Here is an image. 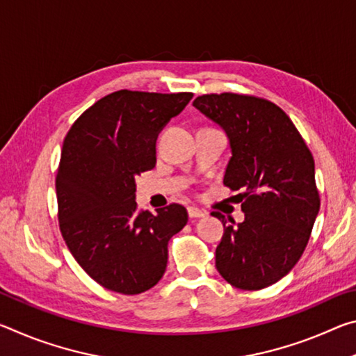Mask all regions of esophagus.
Segmentation results:
<instances>
[{"instance_id": "1", "label": "esophagus", "mask_w": 356, "mask_h": 356, "mask_svg": "<svg viewBox=\"0 0 356 356\" xmlns=\"http://www.w3.org/2000/svg\"><path fill=\"white\" fill-rule=\"evenodd\" d=\"M207 215V212H204V210L197 209V207H188V216L190 218H204V216Z\"/></svg>"}]
</instances>
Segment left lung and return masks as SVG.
Instances as JSON below:
<instances>
[{
  "mask_svg": "<svg viewBox=\"0 0 356 356\" xmlns=\"http://www.w3.org/2000/svg\"><path fill=\"white\" fill-rule=\"evenodd\" d=\"M193 106L226 131L232 156L222 182L242 191V222L212 213L225 226L216 270L243 291L272 286L303 254L321 209L311 150L287 114L265 99L206 94Z\"/></svg>",
  "mask_w": 356,
  "mask_h": 356,
  "instance_id": "1",
  "label": "left lung"
}]
</instances>
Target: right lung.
I'll list each match as a JSON object with an SVG mask.
<instances>
[{
  "mask_svg": "<svg viewBox=\"0 0 356 356\" xmlns=\"http://www.w3.org/2000/svg\"><path fill=\"white\" fill-rule=\"evenodd\" d=\"M191 92L116 91L88 108L64 138L56 174L59 229L72 256L108 291L136 295L161 280L168 242L188 221L170 204L144 212L135 177L155 166V143Z\"/></svg>",
  "mask_w": 356,
  "mask_h": 356,
  "instance_id": "right-lung-1",
  "label": "right lung"
}]
</instances>
